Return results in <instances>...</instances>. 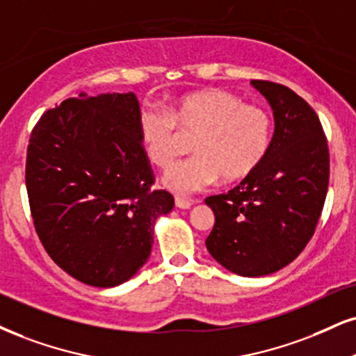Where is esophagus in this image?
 <instances>
[{
	"label": "esophagus",
	"mask_w": 356,
	"mask_h": 356,
	"mask_svg": "<svg viewBox=\"0 0 356 356\" xmlns=\"http://www.w3.org/2000/svg\"><path fill=\"white\" fill-rule=\"evenodd\" d=\"M175 204H177V208L179 209H190L193 204L191 200H185V198H175Z\"/></svg>",
	"instance_id": "34e87169"
}]
</instances>
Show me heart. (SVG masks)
<instances>
[{
  "instance_id": "obj_1",
  "label": "heart",
  "mask_w": 356,
  "mask_h": 356,
  "mask_svg": "<svg viewBox=\"0 0 356 356\" xmlns=\"http://www.w3.org/2000/svg\"><path fill=\"white\" fill-rule=\"evenodd\" d=\"M183 134L196 138V156L175 165L163 185L186 196L213 186L219 178L234 183L248 178L264 161L272 140V117L261 105L244 104L236 94L204 89L181 95L170 111L147 108L138 130L148 160L168 168L183 150Z\"/></svg>"
}]
</instances>
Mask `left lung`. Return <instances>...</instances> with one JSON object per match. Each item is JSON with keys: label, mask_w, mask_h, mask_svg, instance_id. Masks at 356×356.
<instances>
[{"label": "left lung", "mask_w": 356, "mask_h": 356, "mask_svg": "<svg viewBox=\"0 0 356 356\" xmlns=\"http://www.w3.org/2000/svg\"><path fill=\"white\" fill-rule=\"evenodd\" d=\"M274 112L261 165L227 195L206 198L213 259L232 274L262 277L285 267L314 236L328 190L330 155L314 108L289 87L252 81Z\"/></svg>", "instance_id": "obj_1"}]
</instances>
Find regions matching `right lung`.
<instances>
[{"label": "right lung", "mask_w": 356, "mask_h": 356, "mask_svg": "<svg viewBox=\"0 0 356 356\" xmlns=\"http://www.w3.org/2000/svg\"><path fill=\"white\" fill-rule=\"evenodd\" d=\"M134 92L64 100L29 138L26 188L41 243L60 269L92 287L127 282L148 261L156 219L175 206L152 190Z\"/></svg>", "instance_id": "right-lung-1"}]
</instances>
